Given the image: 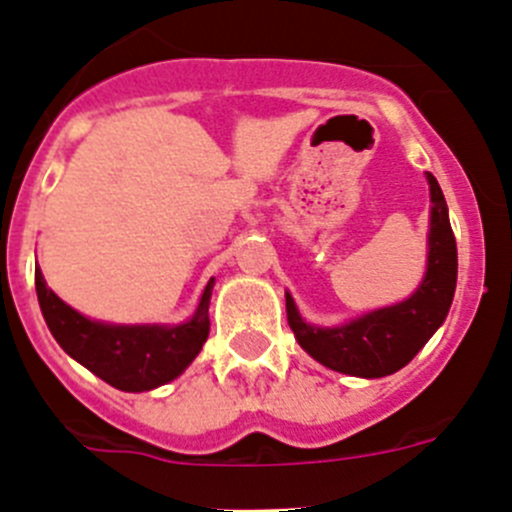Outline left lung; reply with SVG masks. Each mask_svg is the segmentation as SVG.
<instances>
[{"label": "left lung", "mask_w": 512, "mask_h": 512, "mask_svg": "<svg viewBox=\"0 0 512 512\" xmlns=\"http://www.w3.org/2000/svg\"><path fill=\"white\" fill-rule=\"evenodd\" d=\"M431 188L428 265L409 299L356 317L342 327H312L287 297V322L299 347L327 369L361 379H379L404 369L433 337L451 309L458 277V252L441 185L426 173Z\"/></svg>", "instance_id": "1"}]
</instances>
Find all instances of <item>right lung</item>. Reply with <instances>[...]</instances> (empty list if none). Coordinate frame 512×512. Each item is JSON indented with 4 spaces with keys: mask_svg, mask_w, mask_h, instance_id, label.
<instances>
[{
    "mask_svg": "<svg viewBox=\"0 0 512 512\" xmlns=\"http://www.w3.org/2000/svg\"><path fill=\"white\" fill-rule=\"evenodd\" d=\"M36 297L46 327L71 359L121 391H151L183 374L210 334L208 282L198 309L183 324H103L71 309L46 287L36 267Z\"/></svg>",
    "mask_w": 512,
    "mask_h": 512,
    "instance_id": "right-lung-1",
    "label": "right lung"
}]
</instances>
